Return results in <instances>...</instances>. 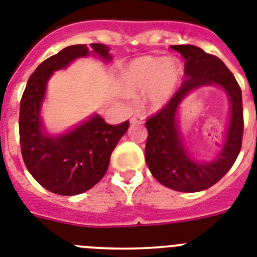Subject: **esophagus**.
I'll return each mask as SVG.
<instances>
[{
	"label": "esophagus",
	"mask_w": 257,
	"mask_h": 257,
	"mask_svg": "<svg viewBox=\"0 0 257 257\" xmlns=\"http://www.w3.org/2000/svg\"><path fill=\"white\" fill-rule=\"evenodd\" d=\"M131 124H142L143 123V116L141 115H134L130 119Z\"/></svg>",
	"instance_id": "1"
}]
</instances>
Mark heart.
I'll use <instances>...</instances> for the list:
<instances>
[{
  "mask_svg": "<svg viewBox=\"0 0 257 257\" xmlns=\"http://www.w3.org/2000/svg\"><path fill=\"white\" fill-rule=\"evenodd\" d=\"M182 72L181 63L175 57L144 56L131 61L122 78L127 92L146 93L144 101L148 107L159 110L177 90Z\"/></svg>",
  "mask_w": 257,
  "mask_h": 257,
  "instance_id": "1",
  "label": "heart"
}]
</instances>
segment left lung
Returning <instances> with one entry per match:
<instances>
[{
	"label": "left lung",
	"mask_w": 257,
	"mask_h": 257,
	"mask_svg": "<svg viewBox=\"0 0 257 257\" xmlns=\"http://www.w3.org/2000/svg\"><path fill=\"white\" fill-rule=\"evenodd\" d=\"M185 59V81L171 102L146 122L148 131L146 162L155 179L169 189L184 193L205 190L217 184L238 158L243 138L241 90L234 75L217 56L192 44L171 46ZM218 86L226 93L230 118L222 144L213 161L194 158L179 128V109L194 90Z\"/></svg>",
	"instance_id": "left-lung-1"
}]
</instances>
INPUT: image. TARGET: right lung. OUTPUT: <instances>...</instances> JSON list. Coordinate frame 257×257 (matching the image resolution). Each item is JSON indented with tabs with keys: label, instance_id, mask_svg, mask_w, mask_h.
Here are the masks:
<instances>
[{
	"label": "right lung",
	"instance_id": "obj_1",
	"mask_svg": "<svg viewBox=\"0 0 257 257\" xmlns=\"http://www.w3.org/2000/svg\"><path fill=\"white\" fill-rule=\"evenodd\" d=\"M88 56H98L103 63L113 59L105 44L65 47L34 71L21 99L19 137L23 162L40 185L60 196L81 194L102 179L111 152L128 128V120L111 126L97 113L60 134L50 133L46 127L42 107L50 78L55 72Z\"/></svg>",
	"mask_w": 257,
	"mask_h": 257
}]
</instances>
